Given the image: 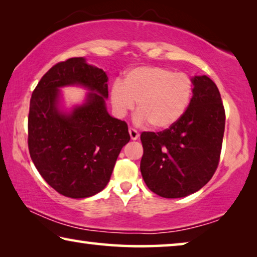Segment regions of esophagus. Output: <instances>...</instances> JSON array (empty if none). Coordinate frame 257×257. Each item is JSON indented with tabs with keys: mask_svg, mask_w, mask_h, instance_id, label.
Listing matches in <instances>:
<instances>
[{
	"mask_svg": "<svg viewBox=\"0 0 257 257\" xmlns=\"http://www.w3.org/2000/svg\"><path fill=\"white\" fill-rule=\"evenodd\" d=\"M129 135H130V138L133 139V141H136V139L139 137V133L137 132L135 128H129Z\"/></svg>",
	"mask_w": 257,
	"mask_h": 257,
	"instance_id": "1",
	"label": "esophagus"
}]
</instances>
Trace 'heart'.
Segmentation results:
<instances>
[{
    "label": "heart",
    "instance_id": "b5f03b06",
    "mask_svg": "<svg viewBox=\"0 0 257 257\" xmlns=\"http://www.w3.org/2000/svg\"><path fill=\"white\" fill-rule=\"evenodd\" d=\"M194 81L185 72L159 66L137 67L127 72L123 85L114 82L111 102L120 116L137 102V121L167 129L179 121L190 105Z\"/></svg>",
    "mask_w": 257,
    "mask_h": 257
}]
</instances>
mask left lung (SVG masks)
Returning <instances> with one entry per match:
<instances>
[{
	"label": "left lung",
	"mask_w": 257,
	"mask_h": 257,
	"mask_svg": "<svg viewBox=\"0 0 257 257\" xmlns=\"http://www.w3.org/2000/svg\"><path fill=\"white\" fill-rule=\"evenodd\" d=\"M184 116L163 132L141 135V172L146 186L165 198L185 197L205 186L219 165L225 112L216 85L196 76Z\"/></svg>",
	"instance_id": "1"
}]
</instances>
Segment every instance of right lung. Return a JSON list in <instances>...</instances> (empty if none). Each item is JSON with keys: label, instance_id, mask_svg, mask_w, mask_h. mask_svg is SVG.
Segmentation results:
<instances>
[{"label": "right lung", "instance_id": "add662e5", "mask_svg": "<svg viewBox=\"0 0 257 257\" xmlns=\"http://www.w3.org/2000/svg\"><path fill=\"white\" fill-rule=\"evenodd\" d=\"M107 76L82 58L54 64L34 89L28 114V149L35 167L59 194L93 196L105 188L115 161L130 141L128 124L105 107ZM82 84L92 93L70 115L56 105L59 86Z\"/></svg>", "mask_w": 257, "mask_h": 257}]
</instances>
